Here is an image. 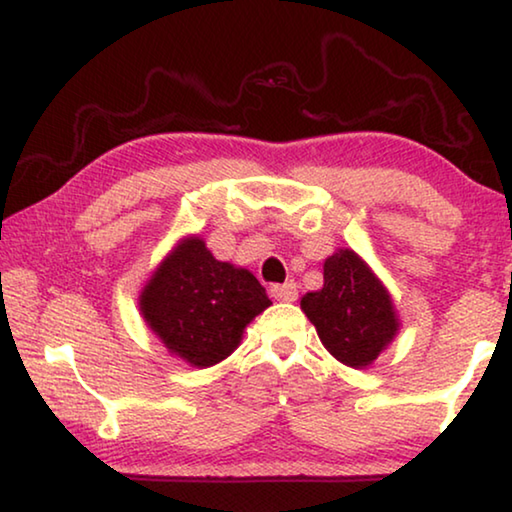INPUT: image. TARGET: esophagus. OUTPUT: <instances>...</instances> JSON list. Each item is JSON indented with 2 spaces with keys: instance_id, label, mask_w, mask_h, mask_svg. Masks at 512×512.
<instances>
[{
  "instance_id": "1",
  "label": "esophagus",
  "mask_w": 512,
  "mask_h": 512,
  "mask_svg": "<svg viewBox=\"0 0 512 512\" xmlns=\"http://www.w3.org/2000/svg\"><path fill=\"white\" fill-rule=\"evenodd\" d=\"M270 295L276 301H295L297 299V283H276V286L270 288Z\"/></svg>"
}]
</instances>
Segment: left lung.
Masks as SVG:
<instances>
[{"instance_id": "obj_1", "label": "left lung", "mask_w": 512, "mask_h": 512, "mask_svg": "<svg viewBox=\"0 0 512 512\" xmlns=\"http://www.w3.org/2000/svg\"><path fill=\"white\" fill-rule=\"evenodd\" d=\"M301 311L326 351L354 370L370 367L392 345L401 326L388 288L347 247L326 258L324 286L301 297Z\"/></svg>"}]
</instances>
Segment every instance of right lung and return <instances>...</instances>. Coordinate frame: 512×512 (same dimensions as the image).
Masks as SVG:
<instances>
[{"mask_svg":"<svg viewBox=\"0 0 512 512\" xmlns=\"http://www.w3.org/2000/svg\"><path fill=\"white\" fill-rule=\"evenodd\" d=\"M267 306L272 301L256 276L217 261L199 236L181 238L138 297L147 329L172 356L197 370L231 356L247 324Z\"/></svg>","mask_w":512,"mask_h":512,"instance_id":"add662e5","label":"right lung"}]
</instances>
